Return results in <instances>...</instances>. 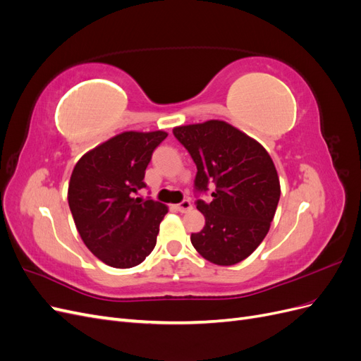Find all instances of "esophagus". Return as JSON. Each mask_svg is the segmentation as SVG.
<instances>
[{
	"mask_svg": "<svg viewBox=\"0 0 361 361\" xmlns=\"http://www.w3.org/2000/svg\"><path fill=\"white\" fill-rule=\"evenodd\" d=\"M192 207V204H191V202L188 200V199H185V200H182L179 204H176V209L179 211V212H188L190 209Z\"/></svg>",
	"mask_w": 361,
	"mask_h": 361,
	"instance_id": "obj_1",
	"label": "esophagus"
}]
</instances>
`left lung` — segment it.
Masks as SVG:
<instances>
[{"instance_id": "8db88e82", "label": "left lung", "mask_w": 361, "mask_h": 361, "mask_svg": "<svg viewBox=\"0 0 361 361\" xmlns=\"http://www.w3.org/2000/svg\"><path fill=\"white\" fill-rule=\"evenodd\" d=\"M174 137L197 167L194 190L212 188L211 202L197 200L204 227L191 244L215 265L247 259L267 236L280 200V180L265 147L223 120L178 126Z\"/></svg>"}]
</instances>
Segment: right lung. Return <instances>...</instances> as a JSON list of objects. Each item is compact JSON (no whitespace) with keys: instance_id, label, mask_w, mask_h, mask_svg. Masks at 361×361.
<instances>
[{"instance_id":"right-lung-1","label":"right lung","mask_w":361,"mask_h":361,"mask_svg":"<svg viewBox=\"0 0 361 361\" xmlns=\"http://www.w3.org/2000/svg\"><path fill=\"white\" fill-rule=\"evenodd\" d=\"M164 130H128L87 152L72 171L68 202L84 244L113 268L140 265L155 248L167 206L135 194Z\"/></svg>"}]
</instances>
